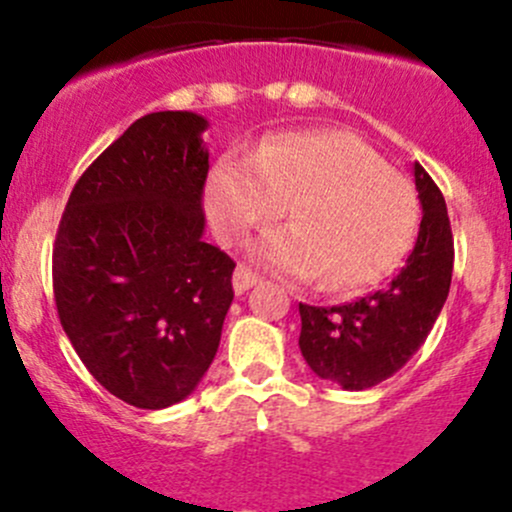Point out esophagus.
Segmentation results:
<instances>
[{
    "instance_id": "esophagus-1",
    "label": "esophagus",
    "mask_w": 512,
    "mask_h": 512,
    "mask_svg": "<svg viewBox=\"0 0 512 512\" xmlns=\"http://www.w3.org/2000/svg\"><path fill=\"white\" fill-rule=\"evenodd\" d=\"M257 285V275L252 270H247L245 265H237L235 275H232V289H235V294H245L247 289Z\"/></svg>"
}]
</instances>
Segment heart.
I'll return each instance as SVG.
<instances>
[{
    "mask_svg": "<svg viewBox=\"0 0 512 512\" xmlns=\"http://www.w3.org/2000/svg\"><path fill=\"white\" fill-rule=\"evenodd\" d=\"M282 205L292 225L257 237L247 252L289 280L324 277L329 292L384 280L404 260L418 223L409 180L334 128L265 138L247 158H220L205 185V210L223 242L275 220Z\"/></svg>",
    "mask_w": 512,
    "mask_h": 512,
    "instance_id": "b5f03b06",
    "label": "heart"
}]
</instances>
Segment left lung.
Listing matches in <instances>:
<instances>
[{
	"mask_svg": "<svg viewBox=\"0 0 512 512\" xmlns=\"http://www.w3.org/2000/svg\"><path fill=\"white\" fill-rule=\"evenodd\" d=\"M423 218L406 265L356 302L312 307L299 302V349L309 369L347 391H364L394 376L426 342L453 272V235L446 200L431 175L414 163Z\"/></svg>",
	"mask_w": 512,
	"mask_h": 512,
	"instance_id": "1",
	"label": "left lung"
}]
</instances>
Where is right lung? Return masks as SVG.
<instances>
[{
  "label": "right lung",
  "mask_w": 512,
  "mask_h": 512,
  "mask_svg": "<svg viewBox=\"0 0 512 512\" xmlns=\"http://www.w3.org/2000/svg\"><path fill=\"white\" fill-rule=\"evenodd\" d=\"M208 118H138L74 185L54 242L61 327L91 376L136 409L188 399L213 364L235 262L203 240Z\"/></svg>",
  "instance_id": "obj_1"
}]
</instances>
